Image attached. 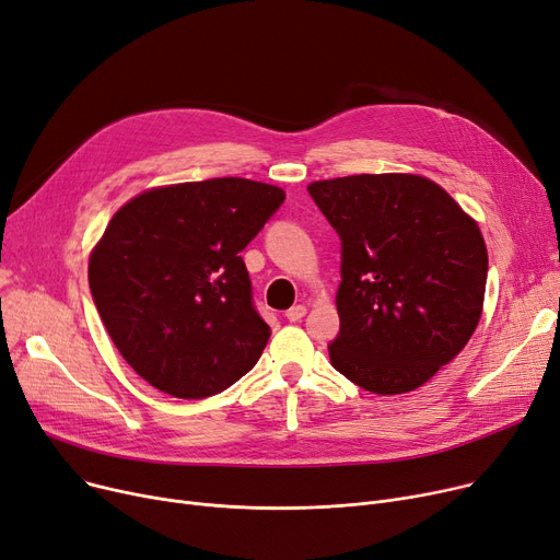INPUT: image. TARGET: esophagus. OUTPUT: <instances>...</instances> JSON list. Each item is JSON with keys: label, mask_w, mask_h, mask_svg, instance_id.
Segmentation results:
<instances>
[{"label": "esophagus", "mask_w": 560, "mask_h": 560, "mask_svg": "<svg viewBox=\"0 0 560 560\" xmlns=\"http://www.w3.org/2000/svg\"><path fill=\"white\" fill-rule=\"evenodd\" d=\"M304 315H306V306H304V304H298V306H292V308L285 311V317H288L290 322H300Z\"/></svg>", "instance_id": "esophagus-1"}]
</instances>
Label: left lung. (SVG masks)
I'll use <instances>...</instances> for the list:
<instances>
[{"instance_id": "left-lung-1", "label": "left lung", "mask_w": 560, "mask_h": 560, "mask_svg": "<svg viewBox=\"0 0 560 560\" xmlns=\"http://www.w3.org/2000/svg\"><path fill=\"white\" fill-rule=\"evenodd\" d=\"M308 195L340 238V331L331 365L376 395H401L472 338L488 252L477 222L416 174H354Z\"/></svg>"}]
</instances>
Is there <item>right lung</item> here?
<instances>
[{
    "mask_svg": "<svg viewBox=\"0 0 560 560\" xmlns=\"http://www.w3.org/2000/svg\"><path fill=\"white\" fill-rule=\"evenodd\" d=\"M238 176L147 190L108 222L88 265L93 302L125 361L179 399L218 395L270 340L241 252L283 203Z\"/></svg>",
    "mask_w": 560,
    "mask_h": 560,
    "instance_id": "obj_1",
    "label": "right lung"
}]
</instances>
